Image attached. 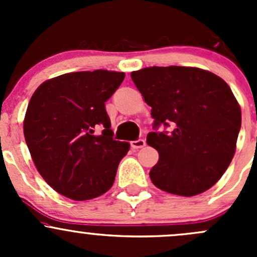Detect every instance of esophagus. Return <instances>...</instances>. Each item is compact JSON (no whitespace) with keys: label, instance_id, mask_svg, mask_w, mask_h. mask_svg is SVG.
Segmentation results:
<instances>
[{"label":"esophagus","instance_id":"34e87169","mask_svg":"<svg viewBox=\"0 0 257 257\" xmlns=\"http://www.w3.org/2000/svg\"><path fill=\"white\" fill-rule=\"evenodd\" d=\"M131 147L133 149H141V148L145 147V141L144 139H138V141L131 142Z\"/></svg>","mask_w":257,"mask_h":257}]
</instances>
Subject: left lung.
<instances>
[{
  "mask_svg": "<svg viewBox=\"0 0 257 257\" xmlns=\"http://www.w3.org/2000/svg\"><path fill=\"white\" fill-rule=\"evenodd\" d=\"M134 84L152 107L154 129L147 143L159 160L149 177L157 188L194 196L211 188L231 163L241 109L224 79L195 67H148L132 72Z\"/></svg>",
  "mask_w": 257,
  "mask_h": 257,
  "instance_id": "1",
  "label": "left lung"
}]
</instances>
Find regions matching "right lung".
<instances>
[{
    "label": "right lung",
    "instance_id": "add662e5",
    "mask_svg": "<svg viewBox=\"0 0 257 257\" xmlns=\"http://www.w3.org/2000/svg\"><path fill=\"white\" fill-rule=\"evenodd\" d=\"M124 77L105 69L73 72L33 93L23 120L26 143L38 173L61 195L89 200L112 188L131 144L113 139L105 102Z\"/></svg>",
    "mask_w": 257,
    "mask_h": 257
}]
</instances>
